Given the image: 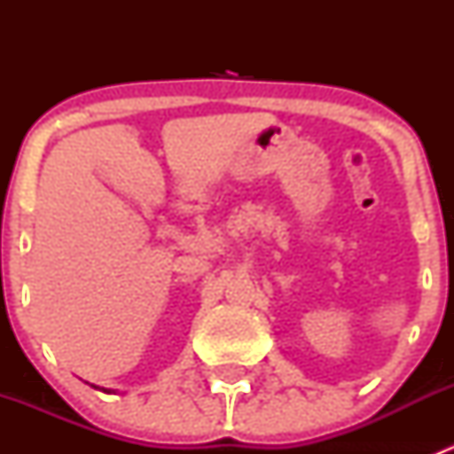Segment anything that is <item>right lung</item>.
Wrapping results in <instances>:
<instances>
[{"instance_id":"obj_1","label":"right lung","mask_w":454,"mask_h":454,"mask_svg":"<svg viewBox=\"0 0 454 454\" xmlns=\"http://www.w3.org/2000/svg\"><path fill=\"white\" fill-rule=\"evenodd\" d=\"M91 387H94V384H91ZM94 388H96V387H94ZM100 391H105V393H114L112 388H100Z\"/></svg>"}]
</instances>
